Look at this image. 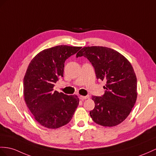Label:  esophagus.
Wrapping results in <instances>:
<instances>
[{
  "label": "esophagus",
  "instance_id": "34e87169",
  "mask_svg": "<svg viewBox=\"0 0 156 156\" xmlns=\"http://www.w3.org/2000/svg\"><path fill=\"white\" fill-rule=\"evenodd\" d=\"M87 98H89L88 95H86V96H82V95H81V96H80V99L81 100H85V99Z\"/></svg>",
  "mask_w": 156,
  "mask_h": 156
}]
</instances>
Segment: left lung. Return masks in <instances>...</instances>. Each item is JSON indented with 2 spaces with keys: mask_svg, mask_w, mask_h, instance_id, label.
I'll return each mask as SVG.
<instances>
[{
  "mask_svg": "<svg viewBox=\"0 0 156 156\" xmlns=\"http://www.w3.org/2000/svg\"><path fill=\"white\" fill-rule=\"evenodd\" d=\"M94 66L97 79L106 82L105 94L92 96L95 107L90 114L103 126H114L129 116L137 98V79L130 62L122 55L105 47H85L76 54Z\"/></svg>",
  "mask_w": 156,
  "mask_h": 156,
  "instance_id": "obj_1",
  "label": "left lung"
}]
</instances>
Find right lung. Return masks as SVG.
<instances>
[{"label":"right lung","mask_w":156,"mask_h":156,"mask_svg":"<svg viewBox=\"0 0 156 156\" xmlns=\"http://www.w3.org/2000/svg\"><path fill=\"white\" fill-rule=\"evenodd\" d=\"M81 47L58 45L43 50L31 60L23 78L25 102L35 119L48 129H58L69 123L79 103L76 95L53 91L63 77L66 60Z\"/></svg>","instance_id":"1"}]
</instances>
